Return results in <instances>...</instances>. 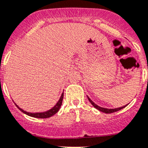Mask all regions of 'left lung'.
<instances>
[{
	"mask_svg": "<svg viewBox=\"0 0 148 148\" xmlns=\"http://www.w3.org/2000/svg\"><path fill=\"white\" fill-rule=\"evenodd\" d=\"M88 101H90V103H91V104L93 105L94 107H95L96 109H97L98 110L101 111V112H103V113H114V112H116V111H119L120 110L123 109L124 107H125L127 106V105H125V106H123V107H119V108H115V109H107V108H103V107H99V106H97V104H95V103H94L93 101H91V99L89 98L88 97Z\"/></svg>",
	"mask_w": 148,
	"mask_h": 148,
	"instance_id": "obj_1",
	"label": "left lung"
}]
</instances>
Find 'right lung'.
Here are the masks:
<instances>
[{
    "label": "right lung",
    "instance_id": "right-lung-1",
    "mask_svg": "<svg viewBox=\"0 0 148 148\" xmlns=\"http://www.w3.org/2000/svg\"><path fill=\"white\" fill-rule=\"evenodd\" d=\"M63 93L61 95L60 98L59 99V101H58V102L56 103V105H55L54 107H52V108H51V110H49L46 111V112H42V113H29V112L24 111L23 109L19 108V107H18V106H17L16 103L15 104H16V106L18 108H19V110H21L23 113H25V114L29 116L35 117V118H41V119H45V118H49V117L52 116H53L54 114H56V113H57V112L59 111L60 108V107H61V105H62V101H63Z\"/></svg>",
    "mask_w": 148,
    "mask_h": 148
}]
</instances>
